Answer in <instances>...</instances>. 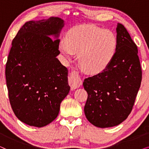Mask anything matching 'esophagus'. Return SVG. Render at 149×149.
I'll return each mask as SVG.
<instances>
[{
	"label": "esophagus",
	"mask_w": 149,
	"mask_h": 149,
	"mask_svg": "<svg viewBox=\"0 0 149 149\" xmlns=\"http://www.w3.org/2000/svg\"><path fill=\"white\" fill-rule=\"evenodd\" d=\"M69 84L72 89L79 88L81 85V82L79 80V74L77 71H72L70 73L69 77Z\"/></svg>",
	"instance_id": "34e87169"
}]
</instances>
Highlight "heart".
<instances>
[{
    "instance_id": "b5f03b06",
    "label": "heart",
    "mask_w": 149,
    "mask_h": 149,
    "mask_svg": "<svg viewBox=\"0 0 149 149\" xmlns=\"http://www.w3.org/2000/svg\"><path fill=\"white\" fill-rule=\"evenodd\" d=\"M66 40H60L59 49L66 59L79 52V62L88 72L104 71L115 58L118 40L116 34L93 24L74 26L67 32Z\"/></svg>"
}]
</instances>
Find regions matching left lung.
Here are the masks:
<instances>
[{"instance_id": "left-lung-1", "label": "left lung", "mask_w": 149, "mask_h": 149, "mask_svg": "<svg viewBox=\"0 0 149 149\" xmlns=\"http://www.w3.org/2000/svg\"><path fill=\"white\" fill-rule=\"evenodd\" d=\"M117 33L118 47L113 62L104 71L83 82L88 94L85 117L101 128L116 126L127 119L142 81L137 46L123 24H118Z\"/></svg>"}]
</instances>
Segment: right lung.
<instances>
[{"instance_id":"add662e5","label":"right lung","mask_w":149,"mask_h":149,"mask_svg":"<svg viewBox=\"0 0 149 149\" xmlns=\"http://www.w3.org/2000/svg\"><path fill=\"white\" fill-rule=\"evenodd\" d=\"M64 20L26 22L12 41L5 76L9 102L16 117L24 123L44 127L58 117L68 95V69L56 58L58 37Z\"/></svg>"}]
</instances>
